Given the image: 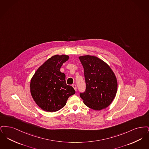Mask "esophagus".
I'll use <instances>...</instances> for the list:
<instances>
[{
	"label": "esophagus",
	"mask_w": 149,
	"mask_h": 149,
	"mask_svg": "<svg viewBox=\"0 0 149 149\" xmlns=\"http://www.w3.org/2000/svg\"><path fill=\"white\" fill-rule=\"evenodd\" d=\"M72 86L75 89V91H77V85H75V84H73V85H72Z\"/></svg>",
	"instance_id": "34e87169"
}]
</instances>
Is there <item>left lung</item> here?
Segmentation results:
<instances>
[{
	"label": "left lung",
	"mask_w": 149,
	"mask_h": 149,
	"mask_svg": "<svg viewBox=\"0 0 149 149\" xmlns=\"http://www.w3.org/2000/svg\"><path fill=\"white\" fill-rule=\"evenodd\" d=\"M84 70L85 92L80 97L86 106L100 111L109 106L117 91V81L111 68L95 56H80Z\"/></svg>",
	"instance_id": "1"
}]
</instances>
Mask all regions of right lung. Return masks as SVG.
<instances>
[{"mask_svg":"<svg viewBox=\"0 0 149 149\" xmlns=\"http://www.w3.org/2000/svg\"><path fill=\"white\" fill-rule=\"evenodd\" d=\"M69 59L67 55H54L36 71L31 80L30 90L36 103L46 112H56L63 108L68 98L75 93L68 85L65 75L60 71L63 64Z\"/></svg>","mask_w":149,"mask_h":149,"instance_id":"add662e5","label":"right lung"}]
</instances>
